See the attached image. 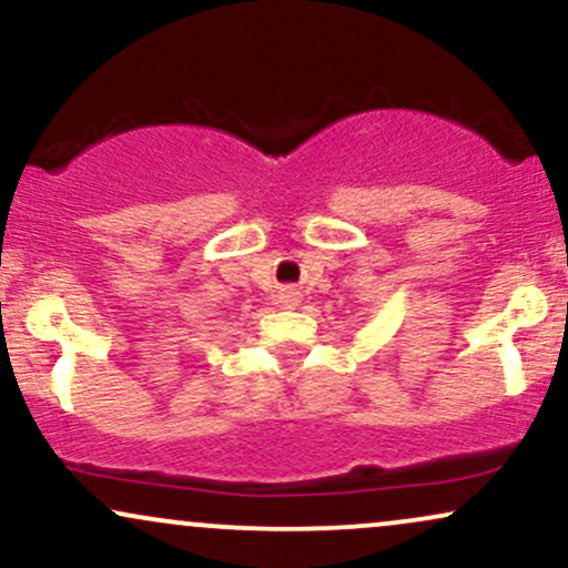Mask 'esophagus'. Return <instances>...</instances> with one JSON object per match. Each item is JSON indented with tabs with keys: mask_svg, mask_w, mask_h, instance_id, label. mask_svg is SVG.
Returning <instances> with one entry per match:
<instances>
[{
	"mask_svg": "<svg viewBox=\"0 0 568 568\" xmlns=\"http://www.w3.org/2000/svg\"><path fill=\"white\" fill-rule=\"evenodd\" d=\"M277 302L283 306H298V302H302V293H298V288H293V285H285V288H280L277 293Z\"/></svg>",
	"mask_w": 568,
	"mask_h": 568,
	"instance_id": "34e87169",
	"label": "esophagus"
}]
</instances>
